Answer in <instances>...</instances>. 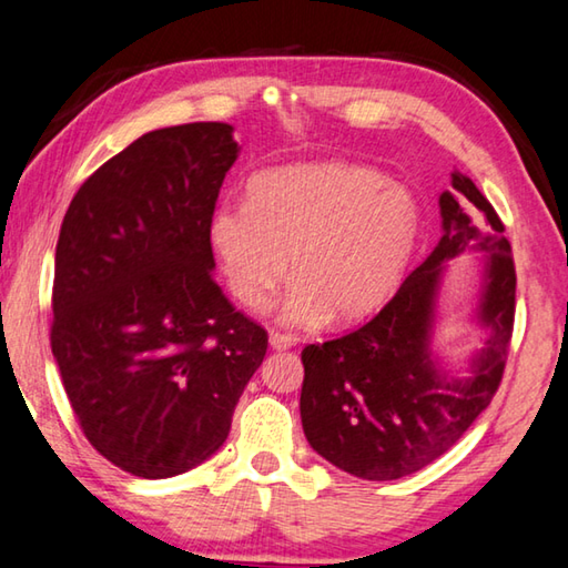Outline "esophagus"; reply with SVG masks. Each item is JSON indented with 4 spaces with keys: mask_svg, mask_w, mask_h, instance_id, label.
Listing matches in <instances>:
<instances>
[{
    "mask_svg": "<svg viewBox=\"0 0 568 568\" xmlns=\"http://www.w3.org/2000/svg\"><path fill=\"white\" fill-rule=\"evenodd\" d=\"M268 346L276 352H284V349H292L294 346V339L290 334H278V332H272L268 334Z\"/></svg>",
    "mask_w": 568,
    "mask_h": 568,
    "instance_id": "34e87169",
    "label": "esophagus"
}]
</instances>
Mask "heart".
Returning a JSON list of instances; mask_svg holds the SVG:
<instances>
[{
    "label": "heart",
    "mask_w": 568,
    "mask_h": 568,
    "mask_svg": "<svg viewBox=\"0 0 568 568\" xmlns=\"http://www.w3.org/2000/svg\"><path fill=\"white\" fill-rule=\"evenodd\" d=\"M214 252L236 302L258 312L292 274L282 322H362L392 300L422 234L409 189L352 162L278 166L248 184V202L212 214Z\"/></svg>",
    "instance_id": "heart-1"
}]
</instances>
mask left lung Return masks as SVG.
I'll list each match as a JSON object with an SVG mask.
<instances>
[{
	"label": "left lung",
	"mask_w": 568,
	"mask_h": 568,
	"mask_svg": "<svg viewBox=\"0 0 568 568\" xmlns=\"http://www.w3.org/2000/svg\"><path fill=\"white\" fill-rule=\"evenodd\" d=\"M442 239L394 300L362 329L302 352V426L312 449L352 476L392 481L424 469L462 439L499 389L514 329L516 272L504 224L469 176L439 194ZM479 253L473 321L485 344L456 375L433 349L452 257Z\"/></svg>",
	"instance_id": "8db88e82"
}]
</instances>
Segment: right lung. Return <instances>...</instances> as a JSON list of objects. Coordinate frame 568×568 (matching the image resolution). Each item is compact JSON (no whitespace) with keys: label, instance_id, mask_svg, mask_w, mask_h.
<instances>
[{"label":"right lung","instance_id":"obj_1","mask_svg":"<svg viewBox=\"0 0 568 568\" xmlns=\"http://www.w3.org/2000/svg\"><path fill=\"white\" fill-rule=\"evenodd\" d=\"M234 126L146 132L79 186L54 256L52 354L89 444L142 479L222 449L266 332L214 282V204Z\"/></svg>","mask_w":568,"mask_h":568}]
</instances>
